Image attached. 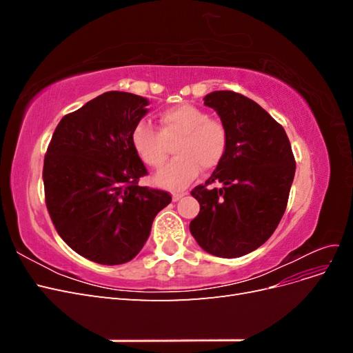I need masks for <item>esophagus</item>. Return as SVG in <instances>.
I'll return each instance as SVG.
<instances>
[{
	"label": "esophagus",
	"mask_w": 353,
	"mask_h": 353,
	"mask_svg": "<svg viewBox=\"0 0 353 353\" xmlns=\"http://www.w3.org/2000/svg\"><path fill=\"white\" fill-rule=\"evenodd\" d=\"M185 194H187V191H174L172 199H174V201H178L181 197H184Z\"/></svg>",
	"instance_id": "esophagus-1"
}]
</instances>
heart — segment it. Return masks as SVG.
<instances>
[{"instance_id": "1", "label": "heart", "mask_w": 353, "mask_h": 353, "mask_svg": "<svg viewBox=\"0 0 353 353\" xmlns=\"http://www.w3.org/2000/svg\"><path fill=\"white\" fill-rule=\"evenodd\" d=\"M160 131L147 122H138L131 134L132 145L143 162L160 169L168 159L166 141L178 140L172 162L157 174L156 184L168 188L184 187L194 179L201 166L216 168L228 145L227 128L218 119H210L206 110L194 104L181 103L159 113Z\"/></svg>"}]
</instances>
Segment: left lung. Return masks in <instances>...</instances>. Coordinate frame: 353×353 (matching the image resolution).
I'll list each match as a JSON object with an SVG mask.
<instances>
[{
    "label": "left lung",
    "instance_id": "1",
    "mask_svg": "<svg viewBox=\"0 0 353 353\" xmlns=\"http://www.w3.org/2000/svg\"><path fill=\"white\" fill-rule=\"evenodd\" d=\"M228 134L227 152L205 185L191 196L200 203L190 231L203 250L239 258L268 240L284 215L296 162L284 128L258 103L234 91L205 99ZM221 182L219 189L209 188Z\"/></svg>",
    "mask_w": 353,
    "mask_h": 353
}]
</instances>
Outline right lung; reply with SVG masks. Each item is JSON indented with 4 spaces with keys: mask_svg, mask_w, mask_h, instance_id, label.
<instances>
[{
    "mask_svg": "<svg viewBox=\"0 0 353 353\" xmlns=\"http://www.w3.org/2000/svg\"><path fill=\"white\" fill-rule=\"evenodd\" d=\"M148 100L104 92L59 122L44 159L46 203L59 236L101 265L134 259L172 197L140 187L147 169L132 145Z\"/></svg>",
    "mask_w": 353,
    "mask_h": 353,
    "instance_id": "obj_1",
    "label": "right lung"
}]
</instances>
